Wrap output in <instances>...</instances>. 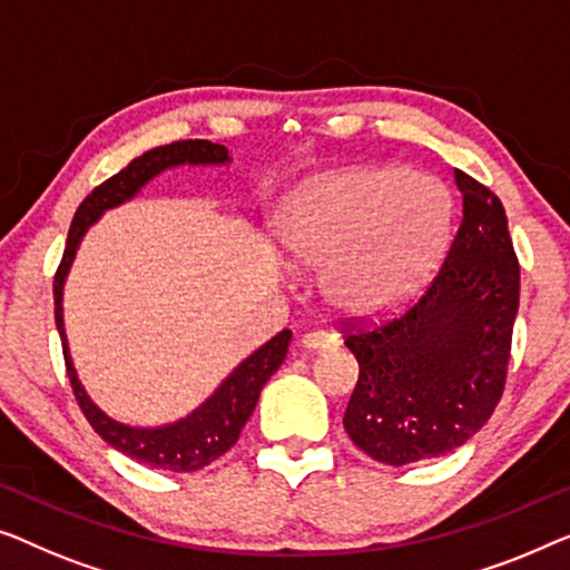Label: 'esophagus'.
I'll return each instance as SVG.
<instances>
[{
    "label": "esophagus",
    "instance_id": "obj_1",
    "mask_svg": "<svg viewBox=\"0 0 570 570\" xmlns=\"http://www.w3.org/2000/svg\"><path fill=\"white\" fill-rule=\"evenodd\" d=\"M299 343L309 351H327V348H335V343L338 341H335L333 335L325 331H312V333H304Z\"/></svg>",
    "mask_w": 570,
    "mask_h": 570
}]
</instances>
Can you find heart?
I'll return each mask as SVG.
<instances>
[{
	"instance_id": "1",
	"label": "heart",
	"mask_w": 570,
	"mask_h": 570,
	"mask_svg": "<svg viewBox=\"0 0 570 570\" xmlns=\"http://www.w3.org/2000/svg\"><path fill=\"white\" fill-rule=\"evenodd\" d=\"M449 227V196L405 170H348L302 190L278 224L296 266H327L325 294L348 315L411 299Z\"/></svg>"
}]
</instances>
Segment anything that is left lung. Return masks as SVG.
Here are the masks:
<instances>
[{
    "instance_id": "obj_1",
    "label": "left lung",
    "mask_w": 570,
    "mask_h": 570,
    "mask_svg": "<svg viewBox=\"0 0 570 570\" xmlns=\"http://www.w3.org/2000/svg\"><path fill=\"white\" fill-rule=\"evenodd\" d=\"M462 219L415 302L372 323L341 320L358 362L343 426L372 460L411 464L462 446L507 387L519 258L501 198L454 170Z\"/></svg>"
}]
</instances>
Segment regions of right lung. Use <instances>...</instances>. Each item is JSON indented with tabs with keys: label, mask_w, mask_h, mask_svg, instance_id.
<instances>
[{
	"label": "right lung",
	"mask_w": 570,
	"mask_h": 570,
	"mask_svg": "<svg viewBox=\"0 0 570 570\" xmlns=\"http://www.w3.org/2000/svg\"><path fill=\"white\" fill-rule=\"evenodd\" d=\"M229 155L222 144L206 141V139H186V141H173L165 147H155L144 151L141 157H136L128 163L121 173H116L114 178L100 183L90 196L79 204L75 219H71L67 247H63L61 263L56 268L53 276V317L56 327L61 335V348H63V364H67L69 384L75 392L77 405L82 407L85 419L90 421L102 442H108L118 452H124L131 460L149 464L155 470H173V472H194L202 470L206 464L235 446L239 439V431L250 419L258 403L263 384L271 380V374L284 364L288 341H292V331H282L274 335L268 343L255 351L253 356H247L227 380L219 384V390L214 392L206 403L170 426L159 429H131L124 426L114 419H108L98 405L87 397L82 384L77 380L75 366H71L69 348H67V335H63V317H61V292H63V278L75 258L77 245L92 222H98V216L106 208H114L118 204L128 202V198L139 194L144 183H149L155 175H159L167 167L175 165H222L227 163Z\"/></svg>",
	"instance_id": "obj_1"
}]
</instances>
